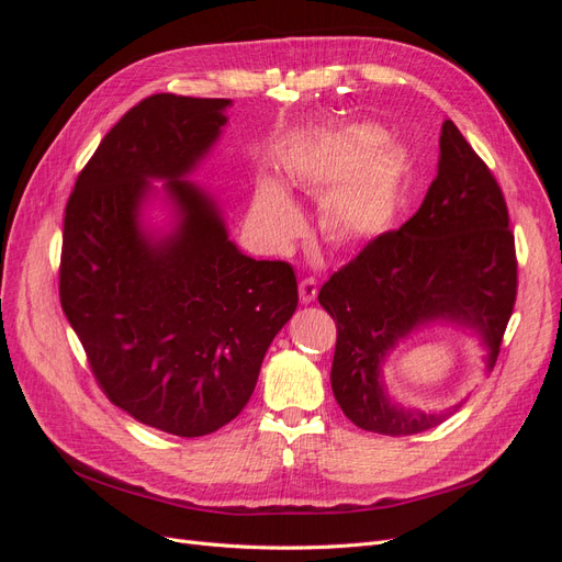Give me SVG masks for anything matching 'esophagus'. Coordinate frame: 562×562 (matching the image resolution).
Instances as JSON below:
<instances>
[{
  "instance_id": "esophagus-1",
  "label": "esophagus",
  "mask_w": 562,
  "mask_h": 562,
  "mask_svg": "<svg viewBox=\"0 0 562 562\" xmlns=\"http://www.w3.org/2000/svg\"><path fill=\"white\" fill-rule=\"evenodd\" d=\"M318 295V283L314 279H302L300 281V302L302 304H312Z\"/></svg>"
}]
</instances>
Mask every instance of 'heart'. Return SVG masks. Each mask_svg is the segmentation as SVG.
<instances>
[{
	"instance_id": "heart-1",
	"label": "heart",
	"mask_w": 562,
	"mask_h": 562,
	"mask_svg": "<svg viewBox=\"0 0 562 562\" xmlns=\"http://www.w3.org/2000/svg\"><path fill=\"white\" fill-rule=\"evenodd\" d=\"M380 126L359 122L318 135L293 164V178L314 187H335L326 203V223L342 241L378 236L394 217L405 180V159L384 147ZM250 225L274 248L293 244L304 229V215L285 187L262 180L255 190Z\"/></svg>"
}]
</instances>
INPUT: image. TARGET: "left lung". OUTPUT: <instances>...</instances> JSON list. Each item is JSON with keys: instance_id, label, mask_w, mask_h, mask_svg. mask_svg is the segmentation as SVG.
<instances>
[{"instance_id": "left-lung-1", "label": "left lung", "mask_w": 562, "mask_h": 562, "mask_svg": "<svg viewBox=\"0 0 562 562\" xmlns=\"http://www.w3.org/2000/svg\"><path fill=\"white\" fill-rule=\"evenodd\" d=\"M438 147V173L419 211L370 241L318 293L337 323L335 401L372 434H422L459 407L419 411L391 398L382 378L391 351L424 328L452 326L479 339L490 372L514 312L518 265L499 184L450 119Z\"/></svg>"}]
</instances>
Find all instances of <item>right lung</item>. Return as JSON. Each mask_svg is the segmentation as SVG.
Returning <instances> with one entry per match:
<instances>
[{
    "label": "right lung",
    "instance_id": "right-lung-1",
    "mask_svg": "<svg viewBox=\"0 0 562 562\" xmlns=\"http://www.w3.org/2000/svg\"><path fill=\"white\" fill-rule=\"evenodd\" d=\"M229 105L145 98L98 145L65 209L60 304L98 384L133 419L182 438L244 411L297 307L293 267L244 255L223 206L192 180ZM155 202L164 226L148 220Z\"/></svg>",
    "mask_w": 562,
    "mask_h": 562
}]
</instances>
